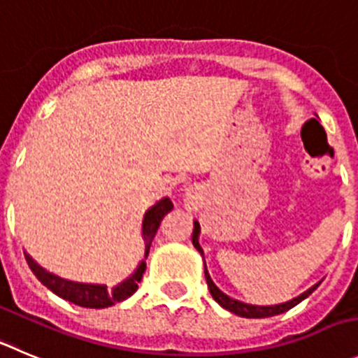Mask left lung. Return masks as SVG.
<instances>
[{"label":"left lung","mask_w":358,"mask_h":358,"mask_svg":"<svg viewBox=\"0 0 358 358\" xmlns=\"http://www.w3.org/2000/svg\"><path fill=\"white\" fill-rule=\"evenodd\" d=\"M198 236H199V222L196 220L194 233H192V243H194L196 249H198L199 252L203 255V249L198 242ZM205 277H206V285H208V289H210V293H212L213 300H215L219 306L224 307V309L231 310V313H235V315H238V316H243V318H268V316L282 315V313L289 310L292 307H295L296 303L302 302L303 299H307V296H309L310 293L315 292V289L320 286V282H318V285H315L313 288H309L307 292H303L302 295L296 296V299L289 300V302H285V303H279V306H250V303H243V302H240V300L231 299V296H228L226 293L220 292V289L213 285V280L210 279L206 265H205Z\"/></svg>","instance_id":"left-lung-1"}]
</instances>
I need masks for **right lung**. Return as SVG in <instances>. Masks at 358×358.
Segmentation results:
<instances>
[{
    "label": "right lung",
    "instance_id": "1",
    "mask_svg": "<svg viewBox=\"0 0 358 358\" xmlns=\"http://www.w3.org/2000/svg\"><path fill=\"white\" fill-rule=\"evenodd\" d=\"M171 199L164 198L162 201H159L155 206H152V208L146 212L145 220H143V238H145L146 247L145 258L148 256L153 236H155L157 229H159L160 222H162L164 215L168 212H171ZM24 256L31 272L35 273L36 279H38L45 288H49L52 293L62 296V299L76 303V306L90 307V309H103V307H111L115 306V303L122 302V300L129 299V296L138 289V282L143 279V272H145L146 268V263L141 262V265H139L138 270L132 273V277H129L127 280L120 282V285L115 286L113 289H108V286L83 285V282H72V280H65L62 279V277L52 275V273L45 272L42 266L36 265L28 255Z\"/></svg>",
    "mask_w": 358,
    "mask_h": 358
}]
</instances>
